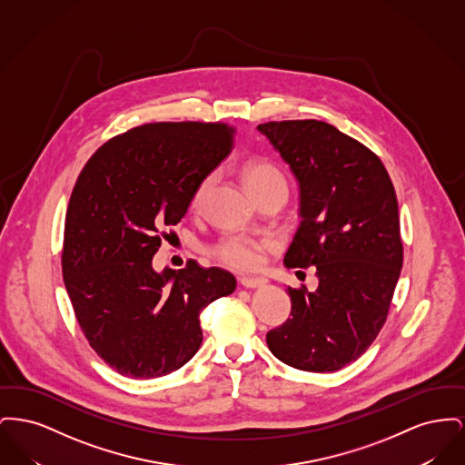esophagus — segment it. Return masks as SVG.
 Wrapping results in <instances>:
<instances>
[{
	"label": "esophagus",
	"mask_w": 465,
	"mask_h": 465,
	"mask_svg": "<svg viewBox=\"0 0 465 465\" xmlns=\"http://www.w3.org/2000/svg\"><path fill=\"white\" fill-rule=\"evenodd\" d=\"M239 282L247 289L262 288L266 284L265 279H260V277H242Z\"/></svg>",
	"instance_id": "1"
}]
</instances>
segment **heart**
Masks as SVG:
<instances>
[{
	"instance_id": "b5f03b06",
	"label": "heart",
	"mask_w": 465,
	"mask_h": 465,
	"mask_svg": "<svg viewBox=\"0 0 465 465\" xmlns=\"http://www.w3.org/2000/svg\"><path fill=\"white\" fill-rule=\"evenodd\" d=\"M242 181L249 193H254L263 188H272V186L288 188V181L282 174V171L270 162H251L243 165ZM209 184H211V177H203L200 181L192 197V207H199ZM263 249H265L263 242L249 235H228L211 247V254L223 265L245 272L262 265Z\"/></svg>"
}]
</instances>
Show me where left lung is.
Returning <instances> with one entry per match:
<instances>
[{
	"label": "left lung",
	"mask_w": 465,
	"mask_h": 465,
	"mask_svg": "<svg viewBox=\"0 0 465 465\" xmlns=\"http://www.w3.org/2000/svg\"><path fill=\"white\" fill-rule=\"evenodd\" d=\"M300 184L288 268H317L319 288H288L291 317L266 334L272 354L303 371L341 370L385 324L402 268L398 199L381 160L319 120L258 125Z\"/></svg>",
	"instance_id": "left-lung-1"
}]
</instances>
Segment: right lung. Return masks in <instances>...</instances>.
Masks as SVG:
<instances>
[{
  "label": "right lung",
  "mask_w": 465,
  "mask_h": 465,
  "mask_svg": "<svg viewBox=\"0 0 465 465\" xmlns=\"http://www.w3.org/2000/svg\"><path fill=\"white\" fill-rule=\"evenodd\" d=\"M226 124L156 122L104 143L67 205L63 277L90 347L120 375H169L197 354L200 312L235 291L223 268H153L163 230L233 146Z\"/></svg>",
  "instance_id": "add662e5"
}]
</instances>
